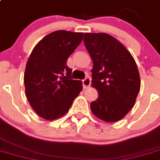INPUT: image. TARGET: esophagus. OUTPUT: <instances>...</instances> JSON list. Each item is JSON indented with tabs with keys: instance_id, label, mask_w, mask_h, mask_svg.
<instances>
[{
	"instance_id": "34e87169",
	"label": "esophagus",
	"mask_w": 160,
	"mask_h": 160,
	"mask_svg": "<svg viewBox=\"0 0 160 160\" xmlns=\"http://www.w3.org/2000/svg\"><path fill=\"white\" fill-rule=\"evenodd\" d=\"M91 84V80L89 77H86L83 80V88H88V87L90 86Z\"/></svg>"
}]
</instances>
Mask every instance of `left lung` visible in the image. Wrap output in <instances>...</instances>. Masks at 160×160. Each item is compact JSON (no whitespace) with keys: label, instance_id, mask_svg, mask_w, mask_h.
<instances>
[{"label":"left lung","instance_id":"obj_1","mask_svg":"<svg viewBox=\"0 0 160 160\" xmlns=\"http://www.w3.org/2000/svg\"><path fill=\"white\" fill-rule=\"evenodd\" d=\"M84 43L93 63L92 86L98 92L91 111L103 121H119L135 105L140 90L136 62L122 43L107 33H84Z\"/></svg>","mask_w":160,"mask_h":160}]
</instances>
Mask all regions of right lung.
<instances>
[{"instance_id":"obj_1","label":"right lung","mask_w":160,"mask_h":160,"mask_svg":"<svg viewBox=\"0 0 160 160\" xmlns=\"http://www.w3.org/2000/svg\"><path fill=\"white\" fill-rule=\"evenodd\" d=\"M82 32H51L34 47L24 72L25 93L36 113L46 120L63 116L82 91L67 66L69 56L83 40Z\"/></svg>"}]
</instances>
